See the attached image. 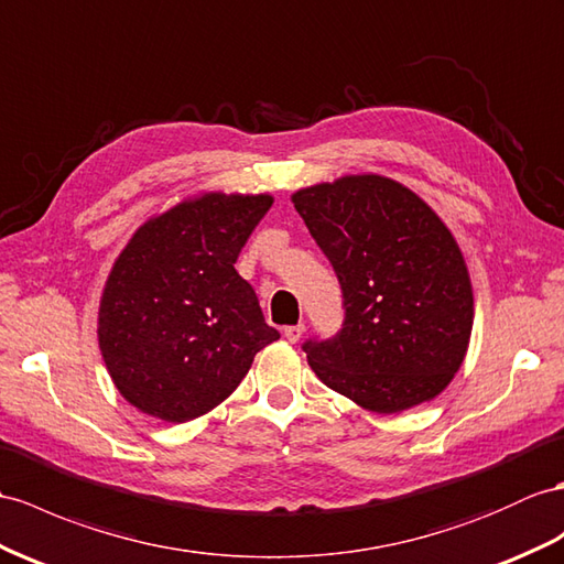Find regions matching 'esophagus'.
I'll list each match as a JSON object with an SVG mask.
<instances>
[{
  "mask_svg": "<svg viewBox=\"0 0 564 564\" xmlns=\"http://www.w3.org/2000/svg\"><path fill=\"white\" fill-rule=\"evenodd\" d=\"M304 333H306L304 325H290V327L282 329V335L286 337V341H292V345H296V341L304 337Z\"/></svg>",
  "mask_w": 564,
  "mask_h": 564,
  "instance_id": "1",
  "label": "esophagus"
}]
</instances>
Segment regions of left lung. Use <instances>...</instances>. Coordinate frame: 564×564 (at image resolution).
Returning a JSON list of instances; mask_svg holds the SVG:
<instances>
[{
  "label": "left lung",
  "mask_w": 564,
  "mask_h": 564,
  "mask_svg": "<svg viewBox=\"0 0 564 564\" xmlns=\"http://www.w3.org/2000/svg\"><path fill=\"white\" fill-rule=\"evenodd\" d=\"M333 263L345 323L306 341L329 390L376 414L441 394L469 349L474 290L457 239L414 191L380 174H347L292 194Z\"/></svg>",
  "instance_id": "8db88e82"
}]
</instances>
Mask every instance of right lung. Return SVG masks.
I'll return each instance as SVG.
<instances>
[{
  "mask_svg": "<svg viewBox=\"0 0 564 564\" xmlns=\"http://www.w3.org/2000/svg\"><path fill=\"white\" fill-rule=\"evenodd\" d=\"M272 200L208 191L145 219L123 246L100 296L98 345L131 406L164 423L208 414L280 339L235 270Z\"/></svg>",
  "mask_w": 564,
  "mask_h": 564,
  "instance_id": "1",
  "label": "right lung"
}]
</instances>
